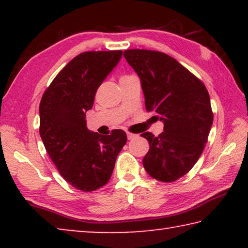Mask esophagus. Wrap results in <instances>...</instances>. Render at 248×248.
I'll list each match as a JSON object with an SVG mask.
<instances>
[{
	"label": "esophagus",
	"mask_w": 248,
	"mask_h": 248,
	"mask_svg": "<svg viewBox=\"0 0 248 248\" xmlns=\"http://www.w3.org/2000/svg\"><path fill=\"white\" fill-rule=\"evenodd\" d=\"M127 138H128V140H132V139H134V138H137V134L127 132Z\"/></svg>",
	"instance_id": "1"
}]
</instances>
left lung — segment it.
Instances as JSON below:
<instances>
[{
    "label": "left lung",
    "mask_w": 248,
    "mask_h": 248,
    "mask_svg": "<svg viewBox=\"0 0 248 248\" xmlns=\"http://www.w3.org/2000/svg\"><path fill=\"white\" fill-rule=\"evenodd\" d=\"M124 56L141 79L145 108L164 123V132H144L150 143L143 166L151 177L171 183L198 161L213 123L204 84L169 54L144 49L125 50Z\"/></svg>",
    "instance_id": "8db88e82"
}]
</instances>
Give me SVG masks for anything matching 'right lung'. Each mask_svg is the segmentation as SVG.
<instances>
[{"instance_id":"right-lung-1","label":"right lung","mask_w":248,"mask_h":248,"mask_svg":"<svg viewBox=\"0 0 248 248\" xmlns=\"http://www.w3.org/2000/svg\"><path fill=\"white\" fill-rule=\"evenodd\" d=\"M123 51H87L72 59L54 78L39 105V133L50 158L74 188L94 191L110 179L127 142L120 129L110 136L86 127L96 91L118 63Z\"/></svg>"}]
</instances>
